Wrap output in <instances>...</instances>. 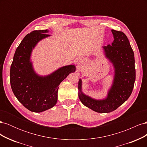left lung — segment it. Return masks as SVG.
<instances>
[{"instance_id": "obj_1", "label": "left lung", "mask_w": 147, "mask_h": 147, "mask_svg": "<svg viewBox=\"0 0 147 147\" xmlns=\"http://www.w3.org/2000/svg\"><path fill=\"white\" fill-rule=\"evenodd\" d=\"M114 40L103 47L106 57L115 67L113 84L104 100H96L82 92V80L78 82V97L83 105L98 113L115 110L131 96L136 80L134 51L126 35L121 31L112 30Z\"/></svg>"}]
</instances>
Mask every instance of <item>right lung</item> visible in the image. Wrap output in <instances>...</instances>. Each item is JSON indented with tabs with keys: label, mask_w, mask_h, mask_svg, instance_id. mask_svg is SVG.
Wrapping results in <instances>:
<instances>
[{
	"label": "right lung",
	"mask_w": 147,
	"mask_h": 147,
	"mask_svg": "<svg viewBox=\"0 0 147 147\" xmlns=\"http://www.w3.org/2000/svg\"><path fill=\"white\" fill-rule=\"evenodd\" d=\"M48 30H34L26 35L17 47L10 67V84L15 96L31 112H42L55 106L61 82L74 72V65L64 66L47 77L35 74L30 62L32 48L48 37Z\"/></svg>",
	"instance_id": "right-lung-1"
}]
</instances>
